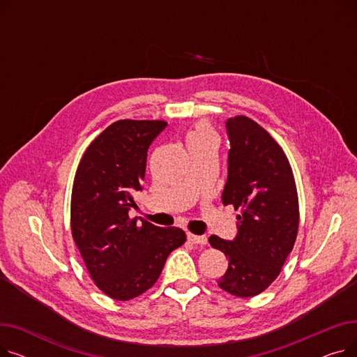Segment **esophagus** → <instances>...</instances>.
<instances>
[{
	"instance_id": "34e87169",
	"label": "esophagus",
	"mask_w": 357,
	"mask_h": 357,
	"mask_svg": "<svg viewBox=\"0 0 357 357\" xmlns=\"http://www.w3.org/2000/svg\"><path fill=\"white\" fill-rule=\"evenodd\" d=\"M188 241H191L192 245L204 246V245H207V237H205V236H197V234L188 233Z\"/></svg>"
}]
</instances>
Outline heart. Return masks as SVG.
<instances>
[{
	"label": "heart",
	"instance_id": "b5f03b06",
	"mask_svg": "<svg viewBox=\"0 0 357 357\" xmlns=\"http://www.w3.org/2000/svg\"><path fill=\"white\" fill-rule=\"evenodd\" d=\"M213 136L211 135V130L205 126V124H198L194 130H191L188 133V137H186V143L191 144L194 142H198V140H202L205 137H210Z\"/></svg>",
	"mask_w": 357,
	"mask_h": 357
}]
</instances>
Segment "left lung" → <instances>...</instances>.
<instances>
[{"label":"left lung","instance_id":"1","mask_svg":"<svg viewBox=\"0 0 357 357\" xmlns=\"http://www.w3.org/2000/svg\"><path fill=\"white\" fill-rule=\"evenodd\" d=\"M230 140L224 205L240 210L237 234L230 240L208 238L229 259L217 284L226 292L248 298L264 292L292 252L299 224L298 194L291 165L268 131L249 117L226 121Z\"/></svg>","mask_w":357,"mask_h":357}]
</instances>
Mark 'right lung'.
I'll list each match as a JSON object with an SVG mask.
<instances>
[{"label":"right lung","instance_id":"1","mask_svg":"<svg viewBox=\"0 0 357 357\" xmlns=\"http://www.w3.org/2000/svg\"><path fill=\"white\" fill-rule=\"evenodd\" d=\"M167 126L162 120H119L93 140L79 162L70 199V229L96 285L117 301L152 288L186 234L128 218L142 191L147 150Z\"/></svg>","mask_w":357,"mask_h":357}]
</instances>
